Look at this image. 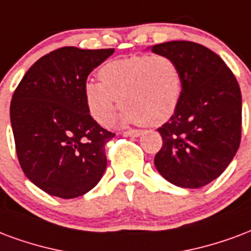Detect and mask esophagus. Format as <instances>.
<instances>
[{
	"label": "esophagus",
	"mask_w": 251,
	"mask_h": 251,
	"mask_svg": "<svg viewBox=\"0 0 251 251\" xmlns=\"http://www.w3.org/2000/svg\"><path fill=\"white\" fill-rule=\"evenodd\" d=\"M142 134V131L141 130H127V131H124V135L126 137H138V135Z\"/></svg>",
	"instance_id": "esophagus-1"
}]
</instances>
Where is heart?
Masks as SVG:
<instances>
[{
	"instance_id": "obj_1",
	"label": "heart",
	"mask_w": 251,
	"mask_h": 251,
	"mask_svg": "<svg viewBox=\"0 0 251 251\" xmlns=\"http://www.w3.org/2000/svg\"><path fill=\"white\" fill-rule=\"evenodd\" d=\"M101 82L85 83L89 113L102 126L110 125L125 109L124 124L158 126L177 111L182 97V73L169 55H133L114 59L98 70Z\"/></svg>"
}]
</instances>
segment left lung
I'll return each mask as SVG.
<instances>
[{"label": "left lung", "mask_w": 251, "mask_h": 251, "mask_svg": "<svg viewBox=\"0 0 251 251\" xmlns=\"http://www.w3.org/2000/svg\"><path fill=\"white\" fill-rule=\"evenodd\" d=\"M182 73L177 111L158 129L162 148L154 157L173 185L197 189L218 178L234 158L242 133V97L233 72L203 45L170 41L151 46Z\"/></svg>", "instance_id": "left-lung-1"}]
</instances>
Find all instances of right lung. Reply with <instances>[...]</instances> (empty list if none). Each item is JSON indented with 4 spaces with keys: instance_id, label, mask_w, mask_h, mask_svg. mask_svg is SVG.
Here are the masks:
<instances>
[{
    "instance_id": "add662e5",
    "label": "right lung",
    "mask_w": 251,
    "mask_h": 251,
    "mask_svg": "<svg viewBox=\"0 0 251 251\" xmlns=\"http://www.w3.org/2000/svg\"><path fill=\"white\" fill-rule=\"evenodd\" d=\"M113 53L59 48L41 57L14 90L10 122L18 162L31 182L50 196H83L103 176L105 145L116 134L92 118L85 83Z\"/></svg>"
}]
</instances>
